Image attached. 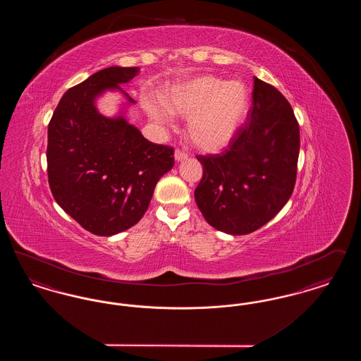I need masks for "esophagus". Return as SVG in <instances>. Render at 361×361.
I'll list each match as a JSON object with an SVG mask.
<instances>
[{"mask_svg": "<svg viewBox=\"0 0 361 361\" xmlns=\"http://www.w3.org/2000/svg\"><path fill=\"white\" fill-rule=\"evenodd\" d=\"M187 158H188V154H187L185 152H183V150H180V149H177V150L174 152V159H176L177 162L184 161V159H187Z\"/></svg>", "mask_w": 361, "mask_h": 361, "instance_id": "obj_1", "label": "esophagus"}]
</instances>
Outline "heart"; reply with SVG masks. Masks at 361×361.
I'll return each mask as SVG.
<instances>
[{"label":"heart","mask_w":361,"mask_h":361,"mask_svg":"<svg viewBox=\"0 0 361 361\" xmlns=\"http://www.w3.org/2000/svg\"><path fill=\"white\" fill-rule=\"evenodd\" d=\"M162 103L145 100V109L153 121L166 124L169 112L188 118L192 143L204 152H218L233 140L246 119L250 92L240 80L199 75L171 86Z\"/></svg>","instance_id":"1"}]
</instances>
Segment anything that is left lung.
<instances>
[{
	"instance_id": "left-lung-1",
	"label": "left lung",
	"mask_w": 361,
	"mask_h": 361,
	"mask_svg": "<svg viewBox=\"0 0 361 361\" xmlns=\"http://www.w3.org/2000/svg\"><path fill=\"white\" fill-rule=\"evenodd\" d=\"M253 105L230 147L199 155L203 178L195 200L207 224L231 235L268 224L291 197L299 157V124L291 105L257 77Z\"/></svg>"
}]
</instances>
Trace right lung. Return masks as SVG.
<instances>
[{
    "instance_id": "add662e5",
    "label": "right lung",
    "mask_w": 361,
    "mask_h": 361,
    "mask_svg": "<svg viewBox=\"0 0 361 361\" xmlns=\"http://www.w3.org/2000/svg\"><path fill=\"white\" fill-rule=\"evenodd\" d=\"M139 68L111 66L70 87L49 124L47 173L61 208L92 234L111 237L137 224L146 212L158 180L174 165L173 149L155 145L130 124L124 111L102 115L96 100L121 92Z\"/></svg>"
}]
</instances>
